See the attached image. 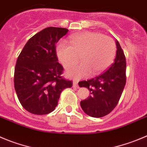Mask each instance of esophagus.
Wrapping results in <instances>:
<instances>
[{"label": "esophagus", "instance_id": "esophagus-1", "mask_svg": "<svg viewBox=\"0 0 147 147\" xmlns=\"http://www.w3.org/2000/svg\"><path fill=\"white\" fill-rule=\"evenodd\" d=\"M73 87L74 88H79V86H78V81H77V80H74V81H73Z\"/></svg>", "mask_w": 147, "mask_h": 147}]
</instances>
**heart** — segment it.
Returning <instances> with one entry per match:
<instances>
[{
	"label": "heart",
	"mask_w": 147,
	"mask_h": 147,
	"mask_svg": "<svg viewBox=\"0 0 147 147\" xmlns=\"http://www.w3.org/2000/svg\"><path fill=\"white\" fill-rule=\"evenodd\" d=\"M56 49L65 68L76 64L80 56L82 62L67 71V75L75 79L101 73L113 62L116 55V44L112 38L89 31L72 35L69 44L60 41Z\"/></svg>",
	"instance_id": "1"
}]
</instances>
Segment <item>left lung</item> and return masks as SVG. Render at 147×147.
<instances>
[{
    "label": "left lung",
    "instance_id": "left-lung-1",
    "mask_svg": "<svg viewBox=\"0 0 147 147\" xmlns=\"http://www.w3.org/2000/svg\"><path fill=\"white\" fill-rule=\"evenodd\" d=\"M115 61L104 73L90 80L79 82L80 87L90 90V96L80 101L86 114L102 117L110 113L118 104L126 83V59L118 41Z\"/></svg>",
    "mask_w": 147,
    "mask_h": 147
}]
</instances>
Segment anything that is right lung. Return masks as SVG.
I'll return each instance as SVG.
<instances>
[{"label":"right lung","mask_w":147,"mask_h":147,"mask_svg":"<svg viewBox=\"0 0 147 147\" xmlns=\"http://www.w3.org/2000/svg\"><path fill=\"white\" fill-rule=\"evenodd\" d=\"M68 30L49 27L30 38L18 57L14 88L22 106L34 115H47L58 105L61 91L72 86L61 76L56 44Z\"/></svg>","instance_id":"add662e5"}]
</instances>
